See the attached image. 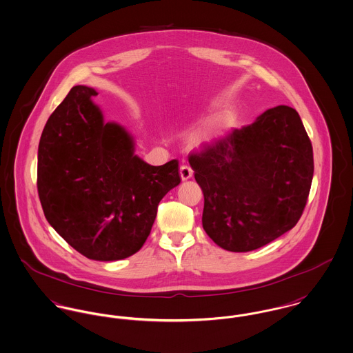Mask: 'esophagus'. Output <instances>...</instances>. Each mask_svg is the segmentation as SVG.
<instances>
[{"label": "esophagus", "instance_id": "34e87169", "mask_svg": "<svg viewBox=\"0 0 353 353\" xmlns=\"http://www.w3.org/2000/svg\"><path fill=\"white\" fill-rule=\"evenodd\" d=\"M193 174V170L190 169L188 165H181L180 166V176H181V180L185 181V180H190Z\"/></svg>", "mask_w": 353, "mask_h": 353}]
</instances>
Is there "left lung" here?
Masks as SVG:
<instances>
[{"label":"left lung","mask_w":353,"mask_h":353,"mask_svg":"<svg viewBox=\"0 0 353 353\" xmlns=\"http://www.w3.org/2000/svg\"><path fill=\"white\" fill-rule=\"evenodd\" d=\"M204 194L203 228L221 248L263 247L299 220L313 180V148L299 112L276 106L190 154Z\"/></svg>","instance_id":"8db88e82"}]
</instances>
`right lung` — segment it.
<instances>
[{
    "label": "right lung",
    "instance_id": "obj_1",
    "mask_svg": "<svg viewBox=\"0 0 353 353\" xmlns=\"http://www.w3.org/2000/svg\"><path fill=\"white\" fill-rule=\"evenodd\" d=\"M98 92L75 85L46 123L37 190L48 223L81 255L125 259L143 245L163 196L181 181L179 161L160 166L134 154L133 136L105 122Z\"/></svg>",
    "mask_w": 353,
    "mask_h": 353
}]
</instances>
